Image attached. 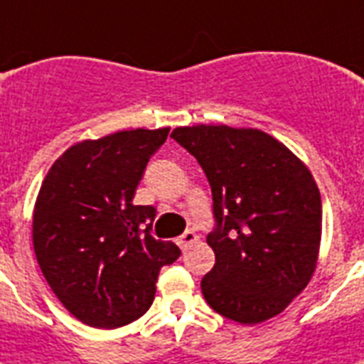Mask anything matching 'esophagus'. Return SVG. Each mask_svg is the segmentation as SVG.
Returning a JSON list of instances; mask_svg holds the SVG:
<instances>
[{
    "label": "esophagus",
    "mask_w": 364,
    "mask_h": 364,
    "mask_svg": "<svg viewBox=\"0 0 364 364\" xmlns=\"http://www.w3.org/2000/svg\"><path fill=\"white\" fill-rule=\"evenodd\" d=\"M197 240H199L197 232H193V230H186V232L182 234L178 240H176V243H178L180 249H188V247H191V245H193Z\"/></svg>",
    "instance_id": "esophagus-1"
}]
</instances>
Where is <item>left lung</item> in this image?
<instances>
[{
	"mask_svg": "<svg viewBox=\"0 0 364 364\" xmlns=\"http://www.w3.org/2000/svg\"><path fill=\"white\" fill-rule=\"evenodd\" d=\"M171 137L208 178L214 268L200 281L210 307L234 322H266L290 305L316 269L322 200L292 150L255 128L197 124Z\"/></svg>",
	"mask_w": 364,
	"mask_h": 364,
	"instance_id": "1",
	"label": "left lung"
}]
</instances>
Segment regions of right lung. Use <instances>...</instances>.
I'll use <instances>...</instances> for the list:
<instances>
[{
    "label": "right lung",
    "instance_id": "right-lung-1",
    "mask_svg": "<svg viewBox=\"0 0 364 364\" xmlns=\"http://www.w3.org/2000/svg\"><path fill=\"white\" fill-rule=\"evenodd\" d=\"M169 130L137 128L81 141L42 182L33 210L35 255L57 299L87 326L115 329L143 316L161 266L180 257L175 243L152 238L154 206L132 203Z\"/></svg>",
    "mask_w": 364,
    "mask_h": 364
}]
</instances>
